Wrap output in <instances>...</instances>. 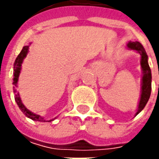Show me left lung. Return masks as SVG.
Returning a JSON list of instances; mask_svg holds the SVG:
<instances>
[{"label": "left lung", "mask_w": 159, "mask_h": 159, "mask_svg": "<svg viewBox=\"0 0 159 159\" xmlns=\"http://www.w3.org/2000/svg\"><path fill=\"white\" fill-rule=\"evenodd\" d=\"M127 47L131 49L136 50L137 52L140 53V55L142 57L141 65H142L143 71V76L141 99H140L137 112H136V115H137L138 113H140L143 110L146 103L150 99V93H151V70H150V66L148 64V56H147V53L145 51L143 46L139 41H135V42L130 41L127 44Z\"/></svg>", "instance_id": "left-lung-1"}]
</instances>
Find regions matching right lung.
Returning a JSON list of instances; mask_svg holds the SVG:
<instances>
[{
	"instance_id": "1",
	"label": "right lung",
	"mask_w": 159,
	"mask_h": 159,
	"mask_svg": "<svg viewBox=\"0 0 159 159\" xmlns=\"http://www.w3.org/2000/svg\"><path fill=\"white\" fill-rule=\"evenodd\" d=\"M28 48H29V46H25L23 48L21 52H20V54L17 56V57L16 58L15 63H14V79H13L14 93H16V87L17 80H18V77H19V73H20V70H21V64L22 63H23L24 58L25 57L26 55H27ZM16 94H17V95H16L15 97L16 102L18 107L20 108V110L23 111L24 114H25L26 117L30 118V119H33V120H36V121H45L44 119L40 117V115H36V114H34V113L31 112L28 109H26V108L25 107V105L22 103L21 99H20V97H19L18 93H16ZM49 121H51V120H49Z\"/></svg>"
}]
</instances>
